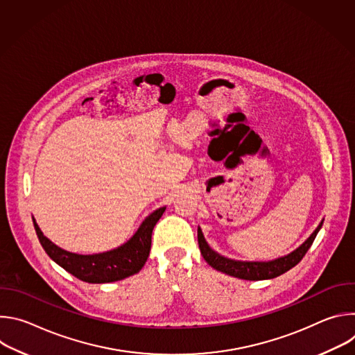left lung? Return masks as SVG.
Segmentation results:
<instances>
[{
  "label": "left lung",
  "instance_id": "left-lung-1",
  "mask_svg": "<svg viewBox=\"0 0 355 355\" xmlns=\"http://www.w3.org/2000/svg\"><path fill=\"white\" fill-rule=\"evenodd\" d=\"M322 225H323V222L316 227V230L311 234V237L300 247H297L295 251H292L291 254L277 259V260H272V261H261V263H259V261H234V260L222 257L208 245L200 229H198V244H199L202 257L205 259V261L211 267H214L215 270H218L220 272H225L227 275H232V277H236L240 279H247V281L270 279V278L279 277L281 274L289 271L303 257H305L312 243L315 241L316 234L319 233Z\"/></svg>",
  "mask_w": 355,
  "mask_h": 355
}]
</instances>
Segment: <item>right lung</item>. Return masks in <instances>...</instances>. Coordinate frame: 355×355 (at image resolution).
Here are the masks:
<instances>
[{"label":"right lung","mask_w":355,"mask_h":355,"mask_svg":"<svg viewBox=\"0 0 355 355\" xmlns=\"http://www.w3.org/2000/svg\"><path fill=\"white\" fill-rule=\"evenodd\" d=\"M166 207L148 215L137 232L122 245L111 251L99 252V254H74L53 244L43 236L37 223L33 219V226L37 239L47 252V256L58 263L67 272L76 278L89 284H105L123 279L133 274H137L144 266L150 247H151V232L156 223L164 214Z\"/></svg>","instance_id":"1"}]
</instances>
